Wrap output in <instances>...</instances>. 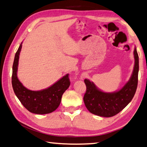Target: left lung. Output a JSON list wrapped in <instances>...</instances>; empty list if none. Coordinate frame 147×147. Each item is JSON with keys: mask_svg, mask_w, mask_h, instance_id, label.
Listing matches in <instances>:
<instances>
[{"mask_svg": "<svg viewBox=\"0 0 147 147\" xmlns=\"http://www.w3.org/2000/svg\"><path fill=\"white\" fill-rule=\"evenodd\" d=\"M134 56L135 61L130 79L118 91L103 92L92 82L88 79L84 80L86 91L84 96V101L87 109L91 113L104 117H110L122 111L131 102L136 92L138 80L139 57L136 47Z\"/></svg>", "mask_w": 147, "mask_h": 147, "instance_id": "obj_1", "label": "left lung"}]
</instances>
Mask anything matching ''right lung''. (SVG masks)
Masks as SVG:
<instances>
[{
    "label": "right lung",
    "mask_w": 147,
    "mask_h": 147,
    "mask_svg": "<svg viewBox=\"0 0 147 147\" xmlns=\"http://www.w3.org/2000/svg\"><path fill=\"white\" fill-rule=\"evenodd\" d=\"M22 42L15 55L12 74V86L15 94L29 112L36 114H46L57 109L64 92L70 86L69 74L63 77L49 88L40 91H31L24 87L17 77L19 56Z\"/></svg>",
    "instance_id": "obj_1"
}]
</instances>
